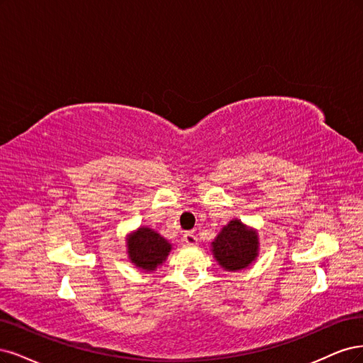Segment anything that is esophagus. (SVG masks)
I'll return each instance as SVG.
<instances>
[{
  "mask_svg": "<svg viewBox=\"0 0 363 363\" xmlns=\"http://www.w3.org/2000/svg\"><path fill=\"white\" fill-rule=\"evenodd\" d=\"M184 241L189 245H196L197 244V237L194 235V232H185L184 233Z\"/></svg>",
  "mask_w": 363,
  "mask_h": 363,
  "instance_id": "34e87169",
  "label": "esophagus"
}]
</instances>
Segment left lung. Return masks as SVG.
I'll list each match as a JSON object with an SVG mask.
<instances>
[{"instance_id":"8db88e82","label":"left lung","mask_w":363,"mask_h":363,"mask_svg":"<svg viewBox=\"0 0 363 363\" xmlns=\"http://www.w3.org/2000/svg\"><path fill=\"white\" fill-rule=\"evenodd\" d=\"M211 245L214 258L223 270L240 272L258 258L259 238L253 228L233 218L220 230Z\"/></svg>"}]
</instances>
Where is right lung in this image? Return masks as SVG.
I'll return each mask as SVG.
<instances>
[{
	"instance_id": "obj_1",
	"label": "right lung",
	"mask_w": 363,
	"mask_h": 363,
	"mask_svg": "<svg viewBox=\"0 0 363 363\" xmlns=\"http://www.w3.org/2000/svg\"><path fill=\"white\" fill-rule=\"evenodd\" d=\"M128 258L143 272H155L167 259L172 244L154 229L142 226L126 238Z\"/></svg>"
}]
</instances>
